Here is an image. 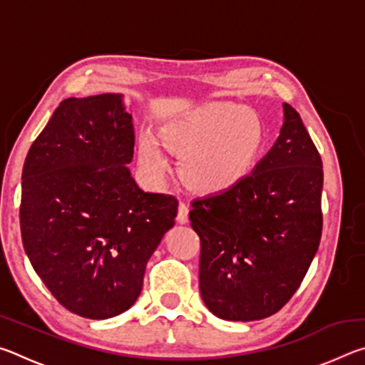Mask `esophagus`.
Segmentation results:
<instances>
[{
    "mask_svg": "<svg viewBox=\"0 0 365 365\" xmlns=\"http://www.w3.org/2000/svg\"><path fill=\"white\" fill-rule=\"evenodd\" d=\"M177 220L180 222V224H187L188 222V205L185 201H180V205H178Z\"/></svg>",
    "mask_w": 365,
    "mask_h": 365,
    "instance_id": "obj_1",
    "label": "esophagus"
}]
</instances>
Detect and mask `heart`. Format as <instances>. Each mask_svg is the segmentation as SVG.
<instances>
[{
	"mask_svg": "<svg viewBox=\"0 0 365 365\" xmlns=\"http://www.w3.org/2000/svg\"><path fill=\"white\" fill-rule=\"evenodd\" d=\"M160 137L182 154L185 182L200 191L219 193L243 180L255 165L262 145V123L248 108L209 103L164 123ZM138 154L151 175L168 169V154L151 132L140 133Z\"/></svg>",
	"mask_w": 365,
	"mask_h": 365,
	"instance_id": "1",
	"label": "heart"
}]
</instances>
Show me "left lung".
Listing matches in <instances>:
<instances>
[{"label":"left lung","mask_w":365,"mask_h":365,"mask_svg":"<svg viewBox=\"0 0 365 365\" xmlns=\"http://www.w3.org/2000/svg\"><path fill=\"white\" fill-rule=\"evenodd\" d=\"M322 185L317 148L285 103L279 138L251 174L191 201L200 292L214 316L250 322L292 299L322 237Z\"/></svg>","instance_id":"1"}]
</instances>
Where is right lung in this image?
Instances as JSON below:
<instances>
[{
    "mask_svg": "<svg viewBox=\"0 0 365 365\" xmlns=\"http://www.w3.org/2000/svg\"><path fill=\"white\" fill-rule=\"evenodd\" d=\"M133 145L122 95L67 98L24 163V250L59 304L86 319L135 304L148 261L175 224L177 197L145 193L130 175Z\"/></svg>",
    "mask_w": 365,
    "mask_h": 365,
    "instance_id": "1",
    "label": "right lung"
}]
</instances>
